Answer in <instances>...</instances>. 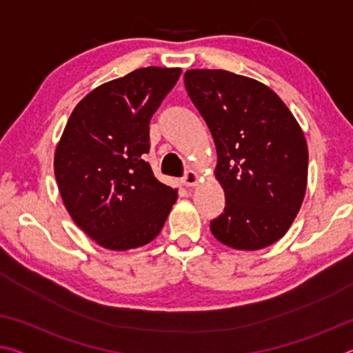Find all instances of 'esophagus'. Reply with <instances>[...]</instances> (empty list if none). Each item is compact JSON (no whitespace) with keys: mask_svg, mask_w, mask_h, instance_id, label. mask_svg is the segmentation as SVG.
Wrapping results in <instances>:
<instances>
[{"mask_svg":"<svg viewBox=\"0 0 353 353\" xmlns=\"http://www.w3.org/2000/svg\"><path fill=\"white\" fill-rule=\"evenodd\" d=\"M199 181H201V176L196 171H191V170L187 171V174H185L182 179L185 187H194V185L199 183Z\"/></svg>","mask_w":353,"mask_h":353,"instance_id":"esophagus-1","label":"esophagus"}]
</instances>
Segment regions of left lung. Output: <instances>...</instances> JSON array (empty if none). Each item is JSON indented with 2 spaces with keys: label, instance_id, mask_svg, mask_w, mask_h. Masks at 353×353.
Instances as JSON below:
<instances>
[{
  "label": "left lung",
  "instance_id": "left-lung-1",
  "mask_svg": "<svg viewBox=\"0 0 353 353\" xmlns=\"http://www.w3.org/2000/svg\"><path fill=\"white\" fill-rule=\"evenodd\" d=\"M188 97L214 140L225 207L210 230L238 250L279 241L301 210L308 148L288 107L270 87L225 70H188Z\"/></svg>",
  "mask_w": 353,
  "mask_h": 353
}]
</instances>
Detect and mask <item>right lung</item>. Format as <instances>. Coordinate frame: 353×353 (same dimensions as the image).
I'll return each mask as SVG.
<instances>
[{"instance_id":"right-lung-1","label":"right lung","mask_w":353,"mask_h":353,"mask_svg":"<svg viewBox=\"0 0 353 353\" xmlns=\"http://www.w3.org/2000/svg\"><path fill=\"white\" fill-rule=\"evenodd\" d=\"M181 68H139L94 88L74 107L54 154V174L71 219L110 250L145 246L160 234L177 190L157 181L149 121Z\"/></svg>"}]
</instances>
